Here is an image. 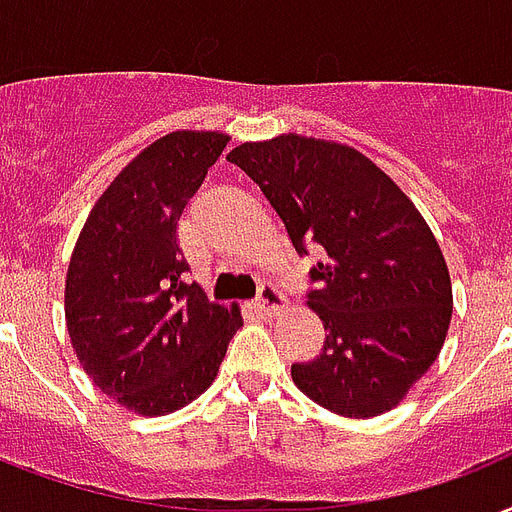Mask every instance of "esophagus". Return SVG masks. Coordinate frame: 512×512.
<instances>
[{
  "mask_svg": "<svg viewBox=\"0 0 512 512\" xmlns=\"http://www.w3.org/2000/svg\"><path fill=\"white\" fill-rule=\"evenodd\" d=\"M256 307H259V312H264V315L280 310V307H283V293L277 291V285L261 283L259 293H256Z\"/></svg>",
  "mask_w": 512,
  "mask_h": 512,
  "instance_id": "34e87169",
  "label": "esophagus"
}]
</instances>
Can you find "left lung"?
I'll return each mask as SVG.
<instances>
[{
	"label": "left lung",
	"mask_w": 512,
	"mask_h": 512,
	"mask_svg": "<svg viewBox=\"0 0 512 512\" xmlns=\"http://www.w3.org/2000/svg\"><path fill=\"white\" fill-rule=\"evenodd\" d=\"M227 160L259 184L296 253H318L307 304L326 342L293 363L296 387L342 417L398 406L451 323L449 269L414 202L368 157L320 138L240 144Z\"/></svg>",
	"instance_id": "1"
}]
</instances>
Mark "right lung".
<instances>
[{"mask_svg":"<svg viewBox=\"0 0 512 512\" xmlns=\"http://www.w3.org/2000/svg\"><path fill=\"white\" fill-rule=\"evenodd\" d=\"M229 138L170 133L138 154L87 216L66 275V326L95 387L141 417L200 398L219 374L240 310L186 283V202Z\"/></svg>","mask_w":512,"mask_h":512,"instance_id":"right-lung-1","label":"right lung"}]
</instances>
